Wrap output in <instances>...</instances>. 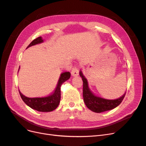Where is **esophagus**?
Masks as SVG:
<instances>
[{
  "instance_id": "obj_1",
  "label": "esophagus",
  "mask_w": 146,
  "mask_h": 146,
  "mask_svg": "<svg viewBox=\"0 0 146 146\" xmlns=\"http://www.w3.org/2000/svg\"><path fill=\"white\" fill-rule=\"evenodd\" d=\"M71 73H72V75L74 76H74H78L79 75V70L78 69V68L76 67L73 68Z\"/></svg>"
}]
</instances>
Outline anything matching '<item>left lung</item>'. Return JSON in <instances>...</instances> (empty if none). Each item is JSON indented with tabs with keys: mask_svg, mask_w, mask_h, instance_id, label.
Masks as SVG:
<instances>
[{
	"mask_svg": "<svg viewBox=\"0 0 146 146\" xmlns=\"http://www.w3.org/2000/svg\"><path fill=\"white\" fill-rule=\"evenodd\" d=\"M79 74L83 82V100L86 106L92 111L96 113H101L111 110L116 108L123 100L125 95V92L122 96L116 99H106L96 95L90 89L88 80L84 76L82 70L80 71Z\"/></svg>",
	"mask_w": 146,
	"mask_h": 146,
	"instance_id": "8db88e82",
	"label": "left lung"
}]
</instances>
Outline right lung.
Masks as SVG:
<instances>
[{"label":"right lung","instance_id":"1","mask_svg":"<svg viewBox=\"0 0 146 146\" xmlns=\"http://www.w3.org/2000/svg\"><path fill=\"white\" fill-rule=\"evenodd\" d=\"M43 42L44 40L42 38V36H39L31 42L27 48L36 44H41ZM19 68L20 67H19ZM70 72H64L61 73L60 76L54 91L52 94L48 96L41 98H28L23 95L19 90V94L23 101L31 108L40 112H51L56 110L60 104L61 98L60 88L61 85L66 80L70 79Z\"/></svg>","mask_w":146,"mask_h":146}]
</instances>
